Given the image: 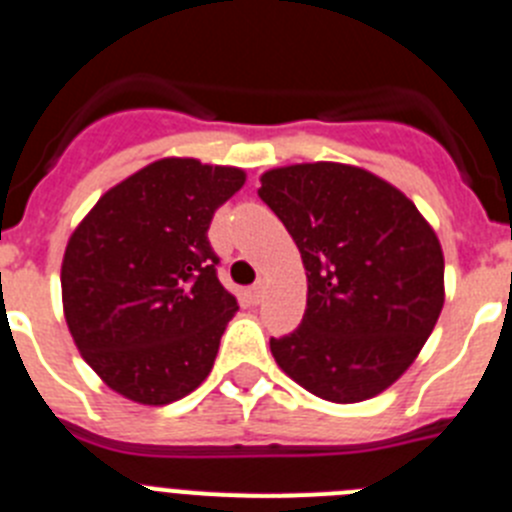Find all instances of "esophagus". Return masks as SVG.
Returning a JSON list of instances; mask_svg holds the SVG:
<instances>
[{
	"instance_id": "34e87169",
	"label": "esophagus",
	"mask_w": 512,
	"mask_h": 512,
	"mask_svg": "<svg viewBox=\"0 0 512 512\" xmlns=\"http://www.w3.org/2000/svg\"><path fill=\"white\" fill-rule=\"evenodd\" d=\"M264 289H266V284L261 282H256V284H251V287H248V297H251V302H261V297H264Z\"/></svg>"
}]
</instances>
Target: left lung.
Returning <instances> with one entry per match:
<instances>
[{"label":"left lung","mask_w":512,"mask_h":512,"mask_svg":"<svg viewBox=\"0 0 512 512\" xmlns=\"http://www.w3.org/2000/svg\"><path fill=\"white\" fill-rule=\"evenodd\" d=\"M259 197L295 238L307 269L297 330L271 354L307 392L361 402L415 361L443 307V253L418 207L356 166L266 171Z\"/></svg>","instance_id":"left-lung-1"}]
</instances>
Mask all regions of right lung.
<instances>
[{
    "label": "right lung",
    "mask_w": 512,
    "mask_h": 512,
    "mask_svg": "<svg viewBox=\"0 0 512 512\" xmlns=\"http://www.w3.org/2000/svg\"><path fill=\"white\" fill-rule=\"evenodd\" d=\"M246 182L233 166L161 158L99 197L61 266L63 312L94 372L140 405L197 390L235 297L217 279L212 215Z\"/></svg>",
    "instance_id": "1"
}]
</instances>
